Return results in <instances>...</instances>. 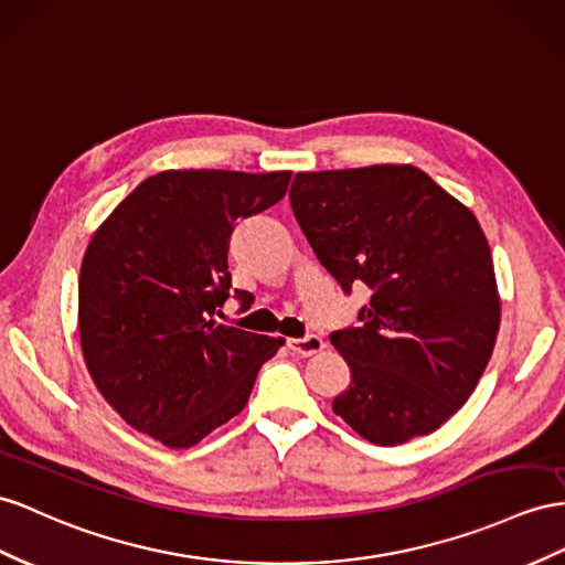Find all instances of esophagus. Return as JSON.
Segmentation results:
<instances>
[{
	"mask_svg": "<svg viewBox=\"0 0 565 565\" xmlns=\"http://www.w3.org/2000/svg\"><path fill=\"white\" fill-rule=\"evenodd\" d=\"M286 345H288V349H291L294 353H298V355H302V358H308V355L320 353V351L324 349V341H322L320 337H317V334H308V337H302V339H288Z\"/></svg>",
	"mask_w": 565,
	"mask_h": 565,
	"instance_id": "1",
	"label": "esophagus"
}]
</instances>
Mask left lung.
Instances as JSON below:
<instances>
[{
  "instance_id": "8db88e82",
  "label": "left lung",
  "mask_w": 565,
  "mask_h": 565,
  "mask_svg": "<svg viewBox=\"0 0 565 565\" xmlns=\"http://www.w3.org/2000/svg\"><path fill=\"white\" fill-rule=\"evenodd\" d=\"M288 198L343 294H372L358 324L329 337L351 367L331 408L377 446L439 429L475 392L499 334L480 222L411 164L300 171Z\"/></svg>"
}]
</instances>
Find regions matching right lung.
Here are the masks:
<instances>
[{
	"label": "right lung",
	"instance_id": "right-lung-1",
	"mask_svg": "<svg viewBox=\"0 0 565 565\" xmlns=\"http://www.w3.org/2000/svg\"><path fill=\"white\" fill-rule=\"evenodd\" d=\"M288 181L291 171H162L95 231L78 279L83 358L134 429L188 448L245 408L284 339L216 322L231 294L228 241ZM234 298L250 308L245 291Z\"/></svg>",
	"mask_w": 565,
	"mask_h": 565
}]
</instances>
